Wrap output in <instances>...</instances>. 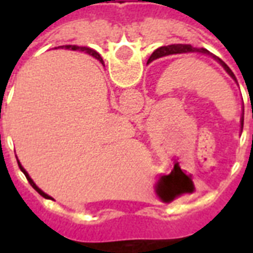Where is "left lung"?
Instances as JSON below:
<instances>
[{
	"label": "left lung",
	"mask_w": 253,
	"mask_h": 253,
	"mask_svg": "<svg viewBox=\"0 0 253 253\" xmlns=\"http://www.w3.org/2000/svg\"><path fill=\"white\" fill-rule=\"evenodd\" d=\"M190 52H199V54H206V55H210L211 58H214L215 61H217L221 66L225 69V72L228 73L230 77L233 78L234 81H236V77H234L233 72L229 69V66L226 63L223 62L221 58L215 57L214 54H211L210 51H207L206 48H198V47H192L191 44H170V46H164V47H160L157 48L156 51L150 55L149 58L148 63L153 62L154 59H159V58L167 57V55H173V54H190ZM244 112V111H243ZM244 115V114H243ZM240 123H241V130H243V125H244V116H241V119H240Z\"/></svg>",
	"instance_id": "1"
}]
</instances>
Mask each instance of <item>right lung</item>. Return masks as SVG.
I'll use <instances>...</instances> for the list:
<instances>
[{"label":"right lung","instance_id":"1","mask_svg":"<svg viewBox=\"0 0 253 253\" xmlns=\"http://www.w3.org/2000/svg\"><path fill=\"white\" fill-rule=\"evenodd\" d=\"M67 48H69V47H67ZM76 48H77V47H76V46L73 47V50H76ZM81 50H83V51H84V50H85V51H86V52H89V55H93V57L96 58V59H99L100 62L103 63V59H101V57H100L99 54H97V52L94 51V50H90V48H85V47H84V48H81ZM17 164H19L20 169L23 170V173H24V175H25V177H27V180L30 181V184H31V186L34 187V188H35V190L38 191V192H39V194H41L42 196H43V198H50V199H52L51 196H48V195H47L46 192H43V191H42L41 188H39V187L36 186L35 183H34V180H32V179H31V176L28 175V172H27V170L24 169V167H23V165L20 164V161H19V160H17Z\"/></svg>","mask_w":253,"mask_h":253}]
</instances>
